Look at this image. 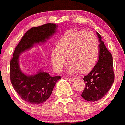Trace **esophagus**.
I'll return each mask as SVG.
<instances>
[{"instance_id":"34e87169","label":"esophagus","mask_w":125,"mask_h":125,"mask_svg":"<svg viewBox=\"0 0 125 125\" xmlns=\"http://www.w3.org/2000/svg\"><path fill=\"white\" fill-rule=\"evenodd\" d=\"M66 80H68V81H71V82H73V81H74V79L70 78H66Z\"/></svg>"}]
</instances>
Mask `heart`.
Wrapping results in <instances>:
<instances>
[{
  "mask_svg": "<svg viewBox=\"0 0 125 125\" xmlns=\"http://www.w3.org/2000/svg\"><path fill=\"white\" fill-rule=\"evenodd\" d=\"M99 55V44L96 36L91 31H71L63 36L58 48L52 50L51 62L55 72L60 73L67 63L70 74L80 70L86 72L93 68Z\"/></svg>",
  "mask_w": 125,
  "mask_h": 125,
  "instance_id": "1",
  "label": "heart"
}]
</instances>
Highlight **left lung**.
Listing matches in <instances>:
<instances>
[{"label":"left lung","mask_w":125,"mask_h":125,"mask_svg":"<svg viewBox=\"0 0 125 125\" xmlns=\"http://www.w3.org/2000/svg\"><path fill=\"white\" fill-rule=\"evenodd\" d=\"M99 41V55L97 62L92 70L84 76L86 83L81 97L87 101L95 102L103 97L110 89L114 81L113 59L102 40L101 35L96 32Z\"/></svg>","instance_id":"8db88e82"}]
</instances>
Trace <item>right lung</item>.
<instances>
[{"instance_id":"obj_1","label":"right lung","mask_w":125,"mask_h":125,"mask_svg":"<svg viewBox=\"0 0 125 125\" xmlns=\"http://www.w3.org/2000/svg\"><path fill=\"white\" fill-rule=\"evenodd\" d=\"M58 25L53 23L32 28L24 34L14 51L13 59L10 61L11 84L22 99L30 104H39L46 101L61 77L51 76L42 69L35 74H26L20 68V55L36 45L46 42L55 34Z\"/></svg>"}]
</instances>
